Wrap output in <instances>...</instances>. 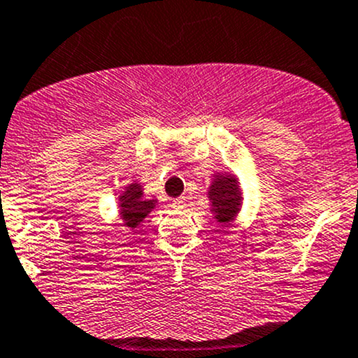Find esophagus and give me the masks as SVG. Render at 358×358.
<instances>
[{"mask_svg":"<svg viewBox=\"0 0 358 358\" xmlns=\"http://www.w3.org/2000/svg\"><path fill=\"white\" fill-rule=\"evenodd\" d=\"M184 206H186V198H176V199H172V208L180 210V208H184Z\"/></svg>","mask_w":358,"mask_h":358,"instance_id":"obj_1","label":"esophagus"}]
</instances>
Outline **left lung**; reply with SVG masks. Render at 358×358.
I'll return each mask as SVG.
<instances>
[{"mask_svg": "<svg viewBox=\"0 0 358 358\" xmlns=\"http://www.w3.org/2000/svg\"><path fill=\"white\" fill-rule=\"evenodd\" d=\"M208 198L211 203V213L220 225H229L239 213L242 205V194L239 180L232 174H215L210 184Z\"/></svg>", "mask_w": 358, "mask_h": 358, "instance_id": "obj_1", "label": "left lung"}]
</instances>
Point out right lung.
I'll return each instance as SVG.
<instances>
[{
  "instance_id": "1",
  "label": "right lung",
  "mask_w": 358,
  "mask_h": 358,
  "mask_svg": "<svg viewBox=\"0 0 358 358\" xmlns=\"http://www.w3.org/2000/svg\"><path fill=\"white\" fill-rule=\"evenodd\" d=\"M157 199H145L141 184L131 182L126 186L119 196V215H121L122 225L128 229H136L147 215L155 208Z\"/></svg>"
}]
</instances>
